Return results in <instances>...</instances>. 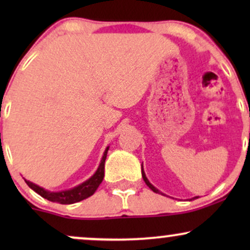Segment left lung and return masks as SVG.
<instances>
[{
  "instance_id": "left-lung-1",
  "label": "left lung",
  "mask_w": 250,
  "mask_h": 250,
  "mask_svg": "<svg viewBox=\"0 0 250 250\" xmlns=\"http://www.w3.org/2000/svg\"><path fill=\"white\" fill-rule=\"evenodd\" d=\"M142 177H143V181H145V182H146V185H147L148 186V187L149 188H150L151 189V190H153L154 191V193H160V194H162L161 193V191H159V190H157V189L156 188H155L154 187V186L153 185H151V183L150 182H149V181H148V179H147V177H146V174H145V171H143V168H142ZM163 195V194H162ZM195 199H196V197H195Z\"/></svg>"
}]
</instances>
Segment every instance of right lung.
Instances as JSON below:
<instances>
[{
    "label": "right lung",
    "instance_id": "1",
    "mask_svg": "<svg viewBox=\"0 0 250 250\" xmlns=\"http://www.w3.org/2000/svg\"><path fill=\"white\" fill-rule=\"evenodd\" d=\"M108 149L109 147H107V149L104 150L101 163H100L99 169L96 170V173L88 181H85V182H83L82 185L77 186L75 188L70 189V190L60 191V193H50V191L44 190L43 188L34 185V183H31L27 180H25V183H27L33 190H35L37 194L41 195L42 197H44V199L49 201H53V202H59L61 203V205H71V203L80 202V201L91 196V195L95 193L96 189L99 188V186L101 185L103 177H104V162L105 159H107Z\"/></svg>",
    "mask_w": 250,
    "mask_h": 250
}]
</instances>
